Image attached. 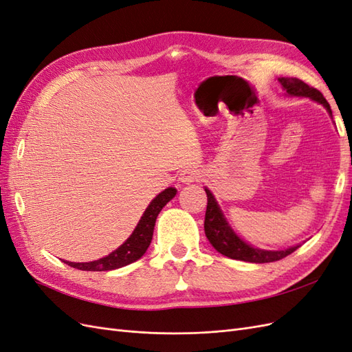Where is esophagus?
<instances>
[{
	"instance_id": "obj_1",
	"label": "esophagus",
	"mask_w": 352,
	"mask_h": 352,
	"mask_svg": "<svg viewBox=\"0 0 352 352\" xmlns=\"http://www.w3.org/2000/svg\"><path fill=\"white\" fill-rule=\"evenodd\" d=\"M199 177H201L199 170L190 167V168L182 170V173H180V176H179V180L182 184H192V182H197V180H199Z\"/></svg>"
}]
</instances>
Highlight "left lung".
<instances>
[{
    "mask_svg": "<svg viewBox=\"0 0 352 352\" xmlns=\"http://www.w3.org/2000/svg\"><path fill=\"white\" fill-rule=\"evenodd\" d=\"M283 89L291 97H308L313 101L322 104L323 107L332 116V110L330 105L323 97L320 91L316 88H311L310 85H307L301 79L296 78H279L278 79ZM207 194V211H206V221H204V230L206 236L208 238L210 243L214 247L220 254L226 255L233 260L248 261V263H272L285 258L286 255L292 254L295 250H298L300 245L296 247H291L282 251H267V250H258L254 248L247 242H243L235 232L232 230L229 223L226 221L225 216L217 204V201L212 197V194L206 188Z\"/></svg>",
    "mask_w": 352,
    "mask_h": 352,
    "instance_id": "1",
    "label": "left lung"
}]
</instances>
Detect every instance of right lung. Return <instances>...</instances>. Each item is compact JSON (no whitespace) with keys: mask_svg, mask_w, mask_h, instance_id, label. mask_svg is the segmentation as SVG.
<instances>
[{"mask_svg":"<svg viewBox=\"0 0 352 352\" xmlns=\"http://www.w3.org/2000/svg\"><path fill=\"white\" fill-rule=\"evenodd\" d=\"M175 195H176L175 188H167L162 194H158L151 201V204L148 206L146 210L144 211V214L140 223H138V226L135 228V230L132 232V235L127 238L126 242L122 243L116 251L109 254L107 257L89 261V263H72V261H65V263L69 264L70 267L85 270V272H107V270L120 269L123 265H127L136 260H140L151 243L157 216Z\"/></svg>","mask_w":352,"mask_h":352,"instance_id":"1","label":"right lung"}]
</instances>
